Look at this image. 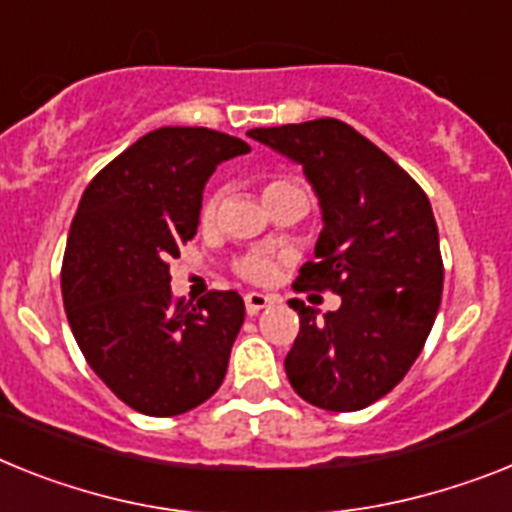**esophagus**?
<instances>
[{
	"label": "esophagus",
	"mask_w": 512,
	"mask_h": 512,
	"mask_svg": "<svg viewBox=\"0 0 512 512\" xmlns=\"http://www.w3.org/2000/svg\"><path fill=\"white\" fill-rule=\"evenodd\" d=\"M270 304H273V296L260 294V291H249V294L244 296V307H247V315H257L260 309L270 307Z\"/></svg>",
	"instance_id": "esophagus-1"
}]
</instances>
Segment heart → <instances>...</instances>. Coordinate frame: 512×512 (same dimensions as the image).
Returning a JSON list of instances; mask_svg holds the SVG:
<instances>
[{"mask_svg": "<svg viewBox=\"0 0 512 512\" xmlns=\"http://www.w3.org/2000/svg\"><path fill=\"white\" fill-rule=\"evenodd\" d=\"M281 184H289V182L276 179V182H270L268 187H281ZM216 210H218V200L216 197H208L203 205V223L213 221V218H216ZM236 270H239V276L247 278V281L252 283H265L276 276V265L270 263L268 257H247V260H242V263L236 265Z\"/></svg>", "mask_w": 512, "mask_h": 512, "instance_id": "1", "label": "heart"}]
</instances>
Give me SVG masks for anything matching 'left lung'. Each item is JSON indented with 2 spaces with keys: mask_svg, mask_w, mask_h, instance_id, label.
Instances as JSON below:
<instances>
[{
  "mask_svg": "<svg viewBox=\"0 0 512 512\" xmlns=\"http://www.w3.org/2000/svg\"><path fill=\"white\" fill-rule=\"evenodd\" d=\"M299 163L322 231L296 289H330L336 312L291 299L299 336L286 356L291 388L325 411H359L403 380L435 325L442 257L432 205L375 143L338 119L247 132Z\"/></svg>",
  "mask_w": 512,
  "mask_h": 512,
  "instance_id": "obj_1",
  "label": "left lung"
}]
</instances>
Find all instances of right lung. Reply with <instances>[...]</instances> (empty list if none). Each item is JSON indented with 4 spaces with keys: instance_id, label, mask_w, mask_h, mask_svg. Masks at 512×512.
<instances>
[{
    "instance_id": "obj_1",
    "label": "right lung",
    "mask_w": 512,
    "mask_h": 512,
    "mask_svg": "<svg viewBox=\"0 0 512 512\" xmlns=\"http://www.w3.org/2000/svg\"><path fill=\"white\" fill-rule=\"evenodd\" d=\"M244 153V140L208 127H161L80 197L62 263L67 320L90 369L140 414H184L226 377L244 299L174 302L169 260L197 234L210 174Z\"/></svg>"
}]
</instances>
